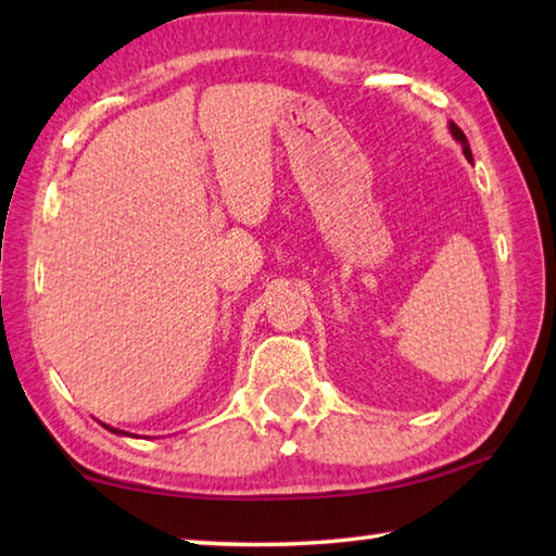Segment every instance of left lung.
Listing matches in <instances>:
<instances>
[{
	"label": "left lung",
	"mask_w": 556,
	"mask_h": 556,
	"mask_svg": "<svg viewBox=\"0 0 556 556\" xmlns=\"http://www.w3.org/2000/svg\"><path fill=\"white\" fill-rule=\"evenodd\" d=\"M450 135H453V138H455L459 144H463V152H465V156H467L469 162H472V150H469V142H467V138H465V132L459 130L453 121H450Z\"/></svg>",
	"instance_id": "8db88e82"
}]
</instances>
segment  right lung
Segmentation results:
<instances>
[{
  "label": "right lung",
  "instance_id": "right-lung-1",
  "mask_svg": "<svg viewBox=\"0 0 556 556\" xmlns=\"http://www.w3.org/2000/svg\"><path fill=\"white\" fill-rule=\"evenodd\" d=\"M103 428H109L111 433H115V435H130V433H125V431H118V428H113V426H106V424H101Z\"/></svg>",
  "mask_w": 556,
  "mask_h": 556
}]
</instances>
